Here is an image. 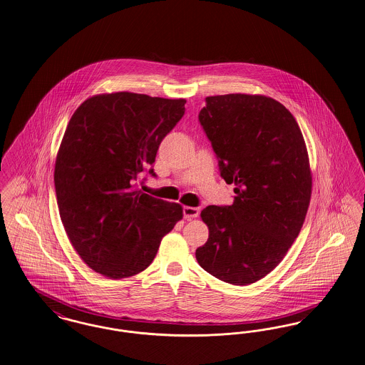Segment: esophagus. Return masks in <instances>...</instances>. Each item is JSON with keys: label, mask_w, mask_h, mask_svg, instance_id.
<instances>
[{"label": "esophagus", "mask_w": 365, "mask_h": 365, "mask_svg": "<svg viewBox=\"0 0 365 365\" xmlns=\"http://www.w3.org/2000/svg\"><path fill=\"white\" fill-rule=\"evenodd\" d=\"M199 209L197 207H191V206H185L184 207V218L185 220H193L199 215Z\"/></svg>", "instance_id": "1"}]
</instances>
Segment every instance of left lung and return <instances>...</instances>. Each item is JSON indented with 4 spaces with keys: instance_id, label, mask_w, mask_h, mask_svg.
I'll return each instance as SVG.
<instances>
[{
    "instance_id": "1",
    "label": "left lung",
    "mask_w": 365,
    "mask_h": 365,
    "mask_svg": "<svg viewBox=\"0 0 365 365\" xmlns=\"http://www.w3.org/2000/svg\"><path fill=\"white\" fill-rule=\"evenodd\" d=\"M206 101L199 120L236 196L232 206L200 212L209 239L195 255L214 277L249 286L283 261L304 225L312 196L307 144L295 118L272 97Z\"/></svg>"
}]
</instances>
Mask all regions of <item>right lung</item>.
Returning a JSON list of instances; mask_svg holds the SVG:
<instances>
[{
	"instance_id": "add662e5",
	"label": "right lung",
	"mask_w": 365,
	"mask_h": 365,
	"mask_svg": "<svg viewBox=\"0 0 365 365\" xmlns=\"http://www.w3.org/2000/svg\"><path fill=\"white\" fill-rule=\"evenodd\" d=\"M185 103L101 93L85 100L67 125L55 163L60 218L82 261L108 279L148 268L163 236L182 220L181 205L141 192L135 180L154 163Z\"/></svg>"
}]
</instances>
